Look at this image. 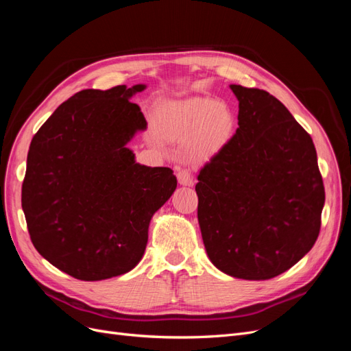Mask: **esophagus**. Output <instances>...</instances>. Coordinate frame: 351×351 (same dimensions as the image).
Returning a JSON list of instances; mask_svg holds the SVG:
<instances>
[{"mask_svg": "<svg viewBox=\"0 0 351 351\" xmlns=\"http://www.w3.org/2000/svg\"><path fill=\"white\" fill-rule=\"evenodd\" d=\"M177 180L182 186H192L193 184V174L190 169H180L177 173Z\"/></svg>", "mask_w": 351, "mask_h": 351, "instance_id": "obj_1", "label": "esophagus"}]
</instances>
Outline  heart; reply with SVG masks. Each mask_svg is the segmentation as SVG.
I'll list each match as a JSON object with an SVG mask.
<instances>
[{
	"label": "heart",
	"instance_id": "b5f03b06",
	"mask_svg": "<svg viewBox=\"0 0 351 351\" xmlns=\"http://www.w3.org/2000/svg\"><path fill=\"white\" fill-rule=\"evenodd\" d=\"M155 129L169 142L186 139L187 154L209 158L224 147L236 129V114L226 102L208 95L162 102L155 111Z\"/></svg>",
	"mask_w": 351,
	"mask_h": 351
}]
</instances>
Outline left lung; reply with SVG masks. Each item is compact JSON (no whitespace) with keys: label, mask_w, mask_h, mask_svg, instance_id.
<instances>
[{"label":"left lung","mask_w":351,"mask_h":351,"mask_svg":"<svg viewBox=\"0 0 351 351\" xmlns=\"http://www.w3.org/2000/svg\"><path fill=\"white\" fill-rule=\"evenodd\" d=\"M230 89L239 129L197 176L199 227L219 271L269 280L313 247L324 182L312 137L277 98L240 84Z\"/></svg>","instance_id":"left-lung-1"}]
</instances>
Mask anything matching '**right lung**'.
Wrapping results in <instances>:
<instances>
[{"instance_id": "1", "label": "right lung", "mask_w": 351, "mask_h": 351, "mask_svg": "<svg viewBox=\"0 0 351 351\" xmlns=\"http://www.w3.org/2000/svg\"><path fill=\"white\" fill-rule=\"evenodd\" d=\"M146 84L84 89L52 112L30 142L22 208L35 249L60 271L101 281L141 262L149 222L171 197L168 167L136 162L127 147L147 123L130 102Z\"/></svg>"}]
</instances>
